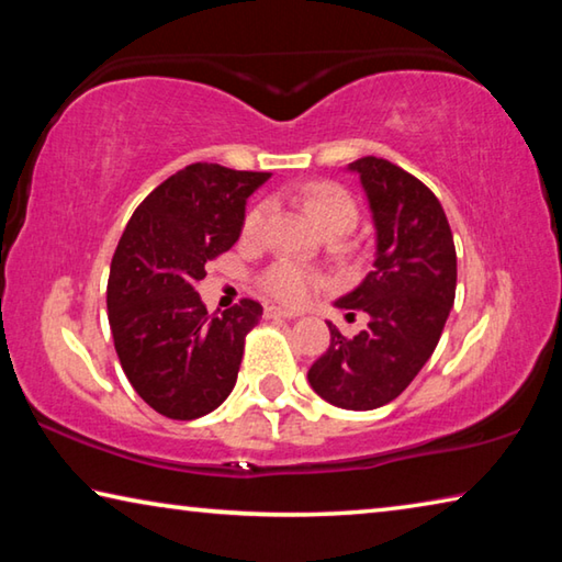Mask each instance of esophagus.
Wrapping results in <instances>:
<instances>
[{
    "mask_svg": "<svg viewBox=\"0 0 562 562\" xmlns=\"http://www.w3.org/2000/svg\"><path fill=\"white\" fill-rule=\"evenodd\" d=\"M265 317L268 319H294V317H300V312L274 307V304H270V307H265Z\"/></svg>",
    "mask_w": 562,
    "mask_h": 562,
    "instance_id": "1",
    "label": "esophagus"
}]
</instances>
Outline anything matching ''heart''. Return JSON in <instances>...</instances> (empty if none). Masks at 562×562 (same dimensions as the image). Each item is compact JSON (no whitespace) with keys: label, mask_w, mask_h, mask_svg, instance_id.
<instances>
[{"label":"heart","mask_w":562,"mask_h":562,"mask_svg":"<svg viewBox=\"0 0 562 562\" xmlns=\"http://www.w3.org/2000/svg\"><path fill=\"white\" fill-rule=\"evenodd\" d=\"M294 198H297L304 213L312 217V223H315L322 233H349L357 223V205L351 201L347 190L337 183L315 180V183H307L294 190ZM265 217H268V205H252L243 221V237H247V240L258 237L265 227ZM260 288L282 304H304L322 288V280L315 272L300 268V265H294L290 260H278L262 272Z\"/></svg>","instance_id":"heart-1"}]
</instances>
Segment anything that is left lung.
Listing matches in <instances>:
<instances>
[{
    "label": "left lung",
    "instance_id": "8db88e82",
    "mask_svg": "<svg viewBox=\"0 0 562 562\" xmlns=\"http://www.w3.org/2000/svg\"><path fill=\"white\" fill-rule=\"evenodd\" d=\"M359 173L376 227L374 270L337 307L367 312L347 339L327 322L329 347L307 379L325 402L349 412L379 408L404 392L434 355L456 297V247L446 213L422 180L392 160L364 156Z\"/></svg>",
    "mask_w": 562,
    "mask_h": 562
}]
</instances>
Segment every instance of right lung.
Instances as JSON below:
<instances>
[{"label": "right lung", "mask_w": 562, "mask_h": 562, "mask_svg": "<svg viewBox=\"0 0 562 562\" xmlns=\"http://www.w3.org/2000/svg\"><path fill=\"white\" fill-rule=\"evenodd\" d=\"M270 173L190 164L144 198L123 231L106 288L123 374L144 402L176 422L211 414L233 392L245 337L262 304L240 300L207 315L198 282L231 250L245 201Z\"/></svg>", "instance_id": "1"}]
</instances>
